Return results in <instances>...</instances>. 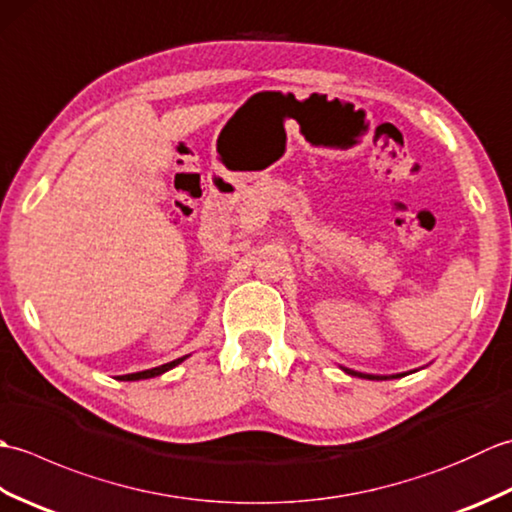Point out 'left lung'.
<instances>
[{
	"label": "left lung",
	"mask_w": 512,
	"mask_h": 512,
	"mask_svg": "<svg viewBox=\"0 0 512 512\" xmlns=\"http://www.w3.org/2000/svg\"><path fill=\"white\" fill-rule=\"evenodd\" d=\"M343 372H347L350 376H358V378H369V380H385V378H400V376H405V374H396V376H372V374L354 372V369H347V367H343Z\"/></svg>",
	"instance_id": "obj_1"
}]
</instances>
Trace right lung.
<instances>
[{
  "label": "right lung",
  "mask_w": 512,
  "mask_h": 512,
  "mask_svg": "<svg viewBox=\"0 0 512 512\" xmlns=\"http://www.w3.org/2000/svg\"><path fill=\"white\" fill-rule=\"evenodd\" d=\"M184 358L187 356H182V358H176V361H171V363H165V365H160V367H151V369H145V372H136V374H125V376H118V380H143V378H154V376H160V374H165V372H169V369H173L176 365H180Z\"/></svg>",
  "instance_id": "add662e5"
}]
</instances>
